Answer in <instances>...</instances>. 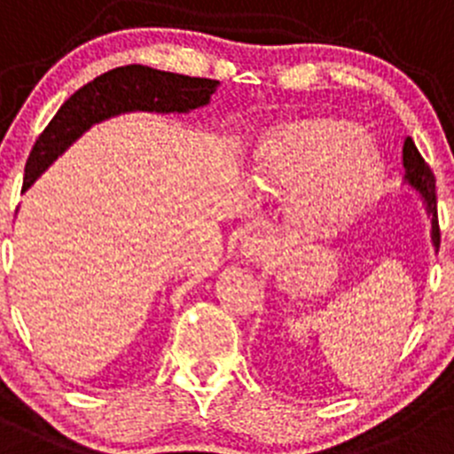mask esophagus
<instances>
[{
  "instance_id": "34e87169",
  "label": "esophagus",
  "mask_w": 454,
  "mask_h": 454,
  "mask_svg": "<svg viewBox=\"0 0 454 454\" xmlns=\"http://www.w3.org/2000/svg\"><path fill=\"white\" fill-rule=\"evenodd\" d=\"M272 250H275V246H272V239L268 235H250L246 237L244 241H241V257H244L246 263H259L263 262V259L268 257V254H272Z\"/></svg>"
}]
</instances>
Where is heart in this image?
Here are the masks:
<instances>
[{
	"mask_svg": "<svg viewBox=\"0 0 454 454\" xmlns=\"http://www.w3.org/2000/svg\"><path fill=\"white\" fill-rule=\"evenodd\" d=\"M254 182L270 195L301 191L297 219L333 226L353 217L380 191L384 164L355 121L306 115L279 121L257 144Z\"/></svg>",
	"mask_w": 454,
	"mask_h": 454,
	"instance_id": "obj_1",
	"label": "heart"
}]
</instances>
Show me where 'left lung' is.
<instances>
[{
  "label": "left lung",
  "mask_w": 454,
  "mask_h": 454,
  "mask_svg": "<svg viewBox=\"0 0 454 454\" xmlns=\"http://www.w3.org/2000/svg\"><path fill=\"white\" fill-rule=\"evenodd\" d=\"M403 168H406V184L411 188H415L421 197H424L426 210H428L430 219H433V244L434 248H439V219H437V195H434V175L430 170V166L426 164L421 153L417 151L415 142L411 137H406L403 142Z\"/></svg>",
  "instance_id": "8db88e82"
}]
</instances>
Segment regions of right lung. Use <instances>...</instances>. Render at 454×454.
<instances>
[{"label": "right lung", "mask_w": 454, "mask_h": 454, "mask_svg": "<svg viewBox=\"0 0 454 454\" xmlns=\"http://www.w3.org/2000/svg\"><path fill=\"white\" fill-rule=\"evenodd\" d=\"M217 86V79L188 77L142 64L121 66L99 74L61 104L37 137L26 161L24 191L92 124L133 110L188 113L208 104Z\"/></svg>", "instance_id": "right-lung-1"}]
</instances>
